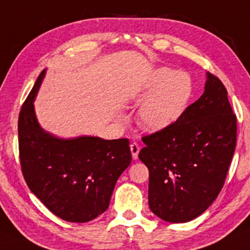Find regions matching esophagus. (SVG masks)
<instances>
[{"instance_id":"esophagus-1","label":"esophagus","mask_w":250,"mask_h":250,"mask_svg":"<svg viewBox=\"0 0 250 250\" xmlns=\"http://www.w3.org/2000/svg\"><path fill=\"white\" fill-rule=\"evenodd\" d=\"M130 151H131V155H133V158L137 159L138 158V152H140V146H138L136 142L131 143L130 144Z\"/></svg>"}]
</instances>
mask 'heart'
I'll return each instance as SVG.
<instances>
[{"label":"heart","instance_id":"obj_1","mask_svg":"<svg viewBox=\"0 0 250 250\" xmlns=\"http://www.w3.org/2000/svg\"><path fill=\"white\" fill-rule=\"evenodd\" d=\"M194 94V83L186 72L156 68L146 77L141 95L146 96L140 109L141 125L150 130L172 127L184 116Z\"/></svg>","mask_w":250,"mask_h":250}]
</instances>
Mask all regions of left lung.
<instances>
[{"label":"left lung","instance_id":"8db88e82","mask_svg":"<svg viewBox=\"0 0 250 250\" xmlns=\"http://www.w3.org/2000/svg\"><path fill=\"white\" fill-rule=\"evenodd\" d=\"M149 207L167 222H188L216 199L235 151L236 116L221 80L207 73L205 92L172 127L142 137Z\"/></svg>","mask_w":250,"mask_h":250}]
</instances>
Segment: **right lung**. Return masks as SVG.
I'll return each mask as SVG.
<instances>
[{
	"instance_id": "obj_1",
	"label": "right lung",
	"mask_w": 250,
	"mask_h": 250,
	"mask_svg": "<svg viewBox=\"0 0 250 250\" xmlns=\"http://www.w3.org/2000/svg\"><path fill=\"white\" fill-rule=\"evenodd\" d=\"M45 70L19 116L21 167L36 197L60 219L87 222L104 213L121 173L131 162L128 138H58L42 129L34 100Z\"/></svg>"
}]
</instances>
